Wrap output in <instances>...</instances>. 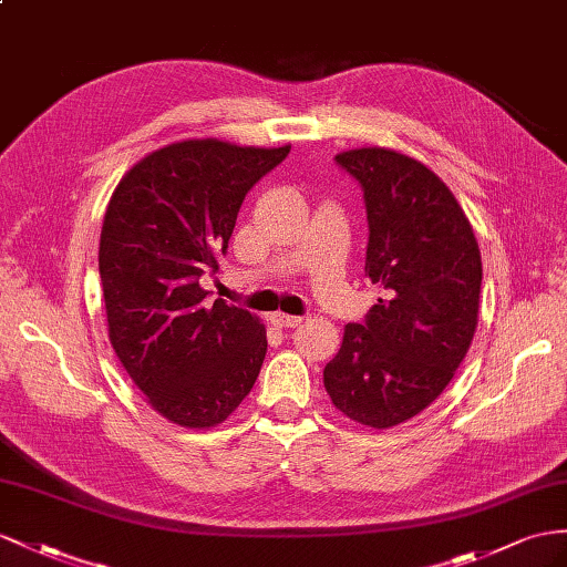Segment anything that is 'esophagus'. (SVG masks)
<instances>
[{
  "label": "esophagus",
  "instance_id": "obj_1",
  "mask_svg": "<svg viewBox=\"0 0 567 567\" xmlns=\"http://www.w3.org/2000/svg\"><path fill=\"white\" fill-rule=\"evenodd\" d=\"M272 321L282 328H297L303 318L301 316H289V313H272Z\"/></svg>",
  "mask_w": 567,
  "mask_h": 567
}]
</instances>
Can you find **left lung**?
Masks as SVG:
<instances>
[{"instance_id": "1", "label": "left lung", "mask_w": 567, "mask_h": 567, "mask_svg": "<svg viewBox=\"0 0 567 567\" xmlns=\"http://www.w3.org/2000/svg\"><path fill=\"white\" fill-rule=\"evenodd\" d=\"M364 192L367 278L383 289L361 323H347L323 369L336 408L390 429L424 412L467 354L482 292V254L450 188L388 148L336 155Z\"/></svg>"}]
</instances>
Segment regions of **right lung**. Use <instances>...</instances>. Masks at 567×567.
<instances>
[{
	"mask_svg": "<svg viewBox=\"0 0 567 567\" xmlns=\"http://www.w3.org/2000/svg\"><path fill=\"white\" fill-rule=\"evenodd\" d=\"M289 155L203 138L143 157L114 188L100 235L110 342L153 408L186 429L225 422L264 367L266 328L215 299L246 194Z\"/></svg>",
	"mask_w": 567,
	"mask_h": 567,
	"instance_id": "obj_1",
	"label": "right lung"
}]
</instances>
